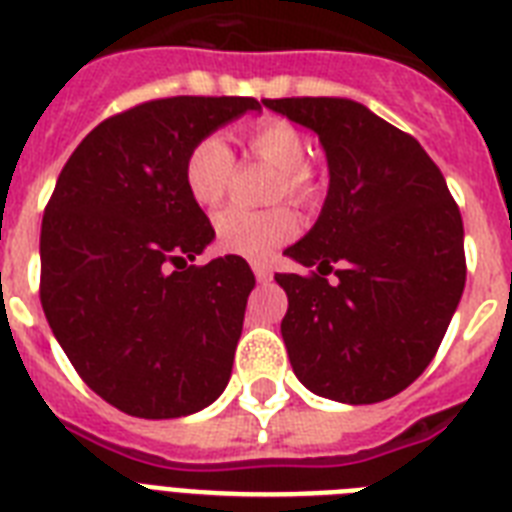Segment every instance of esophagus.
I'll return each mask as SVG.
<instances>
[{
  "label": "esophagus",
  "mask_w": 512,
  "mask_h": 512,
  "mask_svg": "<svg viewBox=\"0 0 512 512\" xmlns=\"http://www.w3.org/2000/svg\"><path fill=\"white\" fill-rule=\"evenodd\" d=\"M252 271H255V279L260 281V284H268L271 281V265L268 263H252Z\"/></svg>",
  "instance_id": "34e87169"
}]
</instances>
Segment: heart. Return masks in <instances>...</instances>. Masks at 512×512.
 Here are the masks:
<instances>
[{
    "mask_svg": "<svg viewBox=\"0 0 512 512\" xmlns=\"http://www.w3.org/2000/svg\"><path fill=\"white\" fill-rule=\"evenodd\" d=\"M249 154L260 162L276 167L273 199L287 196L295 204H308L319 193L316 175L305 164L308 148L303 135L281 119H265L244 130ZM236 156L220 135H207L185 156V188L201 207H217L233 183ZM217 241L225 252L263 260L273 249L297 233V217L289 207L247 209L228 207L215 220Z\"/></svg>",
    "mask_w": 512,
    "mask_h": 512,
    "instance_id": "b5f03b06",
    "label": "heart"
}]
</instances>
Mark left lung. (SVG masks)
<instances>
[{"instance_id": "left-lung-1", "label": "left lung", "mask_w": 512, "mask_h": 512, "mask_svg": "<svg viewBox=\"0 0 512 512\" xmlns=\"http://www.w3.org/2000/svg\"><path fill=\"white\" fill-rule=\"evenodd\" d=\"M265 106L316 132L329 164L319 220L284 252L316 271L276 273L292 369L316 396L385 401L425 372L457 311L468 273L460 207L420 143L356 100Z\"/></svg>"}]
</instances>
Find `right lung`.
<instances>
[{
	"label": "right lung",
	"instance_id": "add662e5",
	"mask_svg": "<svg viewBox=\"0 0 512 512\" xmlns=\"http://www.w3.org/2000/svg\"><path fill=\"white\" fill-rule=\"evenodd\" d=\"M257 108L193 95L127 108L76 146L44 207V316L79 377L132 417H185L228 385L255 273L239 255L188 265L215 228L183 167Z\"/></svg>",
	"mask_w": 512,
	"mask_h": 512
}]
</instances>
